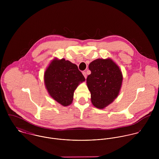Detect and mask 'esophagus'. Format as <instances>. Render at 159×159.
Instances as JSON below:
<instances>
[{
  "instance_id": "obj_1",
  "label": "esophagus",
  "mask_w": 159,
  "mask_h": 159,
  "mask_svg": "<svg viewBox=\"0 0 159 159\" xmlns=\"http://www.w3.org/2000/svg\"><path fill=\"white\" fill-rule=\"evenodd\" d=\"M83 75H84V76L85 77V78H86V77H87V74H86V71H83Z\"/></svg>"
}]
</instances>
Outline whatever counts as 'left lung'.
<instances>
[{
  "mask_svg": "<svg viewBox=\"0 0 159 159\" xmlns=\"http://www.w3.org/2000/svg\"><path fill=\"white\" fill-rule=\"evenodd\" d=\"M91 75L86 83L91 92V102L97 108L104 109L118 96L123 76L119 67L112 59H97L89 65Z\"/></svg>",
  "mask_w": 159,
  "mask_h": 159,
  "instance_id": "1",
  "label": "left lung"
}]
</instances>
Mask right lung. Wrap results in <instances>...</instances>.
Masks as SVG:
<instances>
[{"label": "right lung", "instance_id": "1", "mask_svg": "<svg viewBox=\"0 0 159 159\" xmlns=\"http://www.w3.org/2000/svg\"><path fill=\"white\" fill-rule=\"evenodd\" d=\"M85 81L76 64L65 59L54 58L44 73V83L49 95L64 107L71 104L74 91Z\"/></svg>", "mask_w": 159, "mask_h": 159}]
</instances>
